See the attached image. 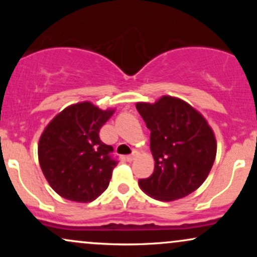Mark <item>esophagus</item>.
<instances>
[{
    "label": "esophagus",
    "instance_id": "esophagus-1",
    "mask_svg": "<svg viewBox=\"0 0 257 257\" xmlns=\"http://www.w3.org/2000/svg\"><path fill=\"white\" fill-rule=\"evenodd\" d=\"M138 155H139V152H138V151H134V152L132 153V155L126 156V161H128V162H132V161H134V159L138 157Z\"/></svg>",
    "mask_w": 257,
    "mask_h": 257
}]
</instances>
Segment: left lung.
<instances>
[{
	"instance_id": "obj_1",
	"label": "left lung",
	"mask_w": 257,
	"mask_h": 257,
	"mask_svg": "<svg viewBox=\"0 0 257 257\" xmlns=\"http://www.w3.org/2000/svg\"><path fill=\"white\" fill-rule=\"evenodd\" d=\"M137 110L151 131L155 170L139 180L144 192L163 202L184 198L208 178L216 157V139L203 114L179 98L164 95Z\"/></svg>"
}]
</instances>
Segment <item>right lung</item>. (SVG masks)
Masks as SVG:
<instances>
[{
	"instance_id": "1",
	"label": "right lung",
	"mask_w": 257,
	"mask_h": 257,
	"mask_svg": "<svg viewBox=\"0 0 257 257\" xmlns=\"http://www.w3.org/2000/svg\"><path fill=\"white\" fill-rule=\"evenodd\" d=\"M89 101L67 106L44 128L38 161L44 178L65 199L93 202L108 187L117 161L113 147L100 140L101 126L113 114Z\"/></svg>"
}]
</instances>
